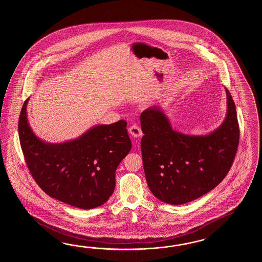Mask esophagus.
Instances as JSON below:
<instances>
[{
    "instance_id": "34e87169",
    "label": "esophagus",
    "mask_w": 262,
    "mask_h": 262,
    "mask_svg": "<svg viewBox=\"0 0 262 262\" xmlns=\"http://www.w3.org/2000/svg\"><path fill=\"white\" fill-rule=\"evenodd\" d=\"M129 133L131 134V136L133 138H139L142 136V131L141 128L139 127L138 124H132L130 127H129Z\"/></svg>"
}]
</instances>
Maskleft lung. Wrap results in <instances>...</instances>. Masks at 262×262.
Instances as JSON below:
<instances>
[{
  "mask_svg": "<svg viewBox=\"0 0 262 262\" xmlns=\"http://www.w3.org/2000/svg\"><path fill=\"white\" fill-rule=\"evenodd\" d=\"M227 117L206 136H188L175 131L159 106L140 114L141 152L150 192L172 205L201 198L216 187L233 164L239 145L236 106L226 89Z\"/></svg>",
  "mask_w": 262,
  "mask_h": 262,
  "instance_id": "left-lung-1",
  "label": "left lung"
}]
</instances>
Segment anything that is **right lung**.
<instances>
[{
  "mask_svg": "<svg viewBox=\"0 0 262 262\" xmlns=\"http://www.w3.org/2000/svg\"><path fill=\"white\" fill-rule=\"evenodd\" d=\"M18 118V135L30 172L46 194L80 209L104 204L115 188V171L131 150L124 120L90 129L59 144L40 140L29 126L27 104Z\"/></svg>",
  "mask_w": 262,
  "mask_h": 262,
  "instance_id": "obj_1",
  "label": "right lung"
}]
</instances>
